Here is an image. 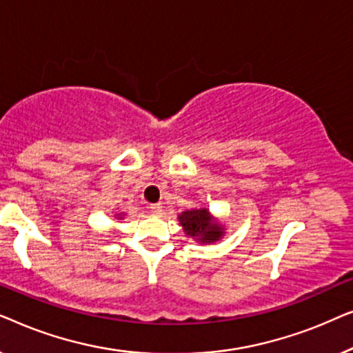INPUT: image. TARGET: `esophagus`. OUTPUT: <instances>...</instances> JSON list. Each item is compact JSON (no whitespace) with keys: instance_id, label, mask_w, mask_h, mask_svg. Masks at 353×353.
Here are the masks:
<instances>
[{"instance_id":"34e87169","label":"esophagus","mask_w":353,"mask_h":353,"mask_svg":"<svg viewBox=\"0 0 353 353\" xmlns=\"http://www.w3.org/2000/svg\"><path fill=\"white\" fill-rule=\"evenodd\" d=\"M149 209H151L152 214H156V215H161L162 214V204H151V207H149Z\"/></svg>"}]
</instances>
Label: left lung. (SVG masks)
<instances>
[{
	"mask_svg": "<svg viewBox=\"0 0 353 353\" xmlns=\"http://www.w3.org/2000/svg\"><path fill=\"white\" fill-rule=\"evenodd\" d=\"M178 221L188 238L194 239L199 244H214L226 233L225 225L220 219L212 215L207 207H194L181 212L178 214Z\"/></svg>",
	"mask_w": 353,
	"mask_h": 353,
	"instance_id": "1",
	"label": "left lung"
}]
</instances>
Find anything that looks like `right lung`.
<instances>
[{"label":"right lung","mask_w":353,"mask_h":353,"mask_svg":"<svg viewBox=\"0 0 353 353\" xmlns=\"http://www.w3.org/2000/svg\"><path fill=\"white\" fill-rule=\"evenodd\" d=\"M114 216H115V220H123V216H125V214H115Z\"/></svg>","instance_id":"add662e5"}]
</instances>
